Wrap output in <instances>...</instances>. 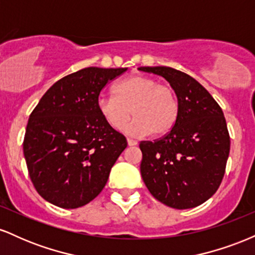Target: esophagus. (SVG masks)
Segmentation results:
<instances>
[{
    "instance_id": "obj_1",
    "label": "esophagus",
    "mask_w": 255,
    "mask_h": 255,
    "mask_svg": "<svg viewBox=\"0 0 255 255\" xmlns=\"http://www.w3.org/2000/svg\"><path fill=\"white\" fill-rule=\"evenodd\" d=\"M127 142H128V146H135V145L137 144L136 140L130 139V137H128V139H127Z\"/></svg>"
}]
</instances>
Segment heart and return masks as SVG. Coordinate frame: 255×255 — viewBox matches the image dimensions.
I'll use <instances>...</instances> for the list:
<instances>
[{"label": "heart", "mask_w": 255, "mask_h": 255, "mask_svg": "<svg viewBox=\"0 0 255 255\" xmlns=\"http://www.w3.org/2000/svg\"><path fill=\"white\" fill-rule=\"evenodd\" d=\"M114 96H99L97 108L114 129L125 127L131 114L135 119L126 127L130 135H165L176 125L180 104L175 91L156 79L131 75L113 87Z\"/></svg>", "instance_id": "b5f03b06"}]
</instances>
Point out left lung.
Masks as SVG:
<instances>
[{"label": "left lung", "instance_id": "obj_1", "mask_svg": "<svg viewBox=\"0 0 255 255\" xmlns=\"http://www.w3.org/2000/svg\"><path fill=\"white\" fill-rule=\"evenodd\" d=\"M160 75L176 93L180 114L160 139L141 141V177L162 204L184 210L215 194L223 180L230 136L223 111L203 85L170 67H140Z\"/></svg>", "mask_w": 255, "mask_h": 255}]
</instances>
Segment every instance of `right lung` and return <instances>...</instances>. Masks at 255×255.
I'll return each instance as SVG.
<instances>
[{
	"instance_id": "right-lung-1",
	"label": "right lung",
	"mask_w": 255,
	"mask_h": 255,
	"mask_svg": "<svg viewBox=\"0 0 255 255\" xmlns=\"http://www.w3.org/2000/svg\"><path fill=\"white\" fill-rule=\"evenodd\" d=\"M127 68L89 67L56 81L26 127L24 156L36 191L62 209L93 200L107 184L127 140L102 118L103 87Z\"/></svg>"
}]
</instances>
